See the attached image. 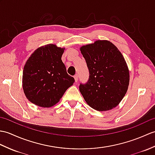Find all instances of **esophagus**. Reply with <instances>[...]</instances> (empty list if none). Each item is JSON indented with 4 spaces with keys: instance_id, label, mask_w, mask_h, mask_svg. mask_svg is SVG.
I'll use <instances>...</instances> for the list:
<instances>
[{
    "instance_id": "1",
    "label": "esophagus",
    "mask_w": 155,
    "mask_h": 155,
    "mask_svg": "<svg viewBox=\"0 0 155 155\" xmlns=\"http://www.w3.org/2000/svg\"><path fill=\"white\" fill-rule=\"evenodd\" d=\"M74 80H75V82H77L78 81V74H75L74 76Z\"/></svg>"
}]
</instances>
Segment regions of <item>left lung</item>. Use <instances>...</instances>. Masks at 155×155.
<instances>
[{
  "label": "left lung",
  "instance_id": "1",
  "mask_svg": "<svg viewBox=\"0 0 155 155\" xmlns=\"http://www.w3.org/2000/svg\"><path fill=\"white\" fill-rule=\"evenodd\" d=\"M81 51L89 71V78L79 90L88 105L97 111L116 107L126 94L129 73L124 57L112 43L98 40L84 45Z\"/></svg>",
  "mask_w": 155,
  "mask_h": 155
}]
</instances>
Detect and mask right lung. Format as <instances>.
I'll return each mask as SVG.
<instances>
[{"instance_id": "obj_1", "label": "right lung", "mask_w": 155, "mask_h": 155, "mask_svg": "<svg viewBox=\"0 0 155 155\" xmlns=\"http://www.w3.org/2000/svg\"><path fill=\"white\" fill-rule=\"evenodd\" d=\"M64 49L49 44L39 48L25 64L22 76L24 94L38 106L55 105L74 82L61 60Z\"/></svg>"}]
</instances>
